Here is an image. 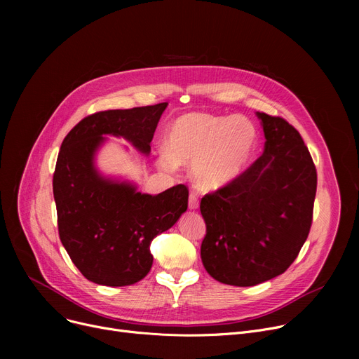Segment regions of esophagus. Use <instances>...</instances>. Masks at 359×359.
<instances>
[{
  "instance_id": "1",
  "label": "esophagus",
  "mask_w": 359,
  "mask_h": 359,
  "mask_svg": "<svg viewBox=\"0 0 359 359\" xmlns=\"http://www.w3.org/2000/svg\"><path fill=\"white\" fill-rule=\"evenodd\" d=\"M199 208V199L195 192H191L189 195V210H198Z\"/></svg>"
}]
</instances>
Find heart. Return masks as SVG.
<instances>
[{"label":"heart","instance_id":"heart-1","mask_svg":"<svg viewBox=\"0 0 359 359\" xmlns=\"http://www.w3.org/2000/svg\"><path fill=\"white\" fill-rule=\"evenodd\" d=\"M256 145L257 130L248 118L186 113L168 126L158 165L173 172L177 164H192L199 189L215 191L241 175Z\"/></svg>","mask_w":359,"mask_h":359}]
</instances>
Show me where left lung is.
Returning <instances> with one entry per match:
<instances>
[{"mask_svg": "<svg viewBox=\"0 0 359 359\" xmlns=\"http://www.w3.org/2000/svg\"><path fill=\"white\" fill-rule=\"evenodd\" d=\"M263 154L237 179L205 195L202 263L214 279L253 287L284 273L307 240L317 187L316 167L298 130L256 111Z\"/></svg>", "mask_w": 359, "mask_h": 359, "instance_id": "obj_1", "label": "left lung"}]
</instances>
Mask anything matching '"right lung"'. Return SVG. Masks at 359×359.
I'll return each instance as SVG.
<instances>
[{
    "label": "right lung",
    "mask_w": 359,
    "mask_h": 359,
    "mask_svg": "<svg viewBox=\"0 0 359 359\" xmlns=\"http://www.w3.org/2000/svg\"><path fill=\"white\" fill-rule=\"evenodd\" d=\"M167 104L94 113L62 141L53 173L60 238L74 265L94 284L125 287L141 280L153 266L151 241L187 210L184 184L158 195L141 194L134 182L104 176L96 165L107 135L149 156Z\"/></svg>",
    "instance_id": "1"
}]
</instances>
